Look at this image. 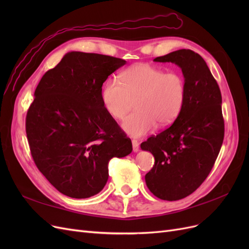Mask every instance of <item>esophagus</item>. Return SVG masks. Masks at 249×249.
I'll return each mask as SVG.
<instances>
[{
  "instance_id": "obj_1",
  "label": "esophagus",
  "mask_w": 249,
  "mask_h": 249,
  "mask_svg": "<svg viewBox=\"0 0 249 249\" xmlns=\"http://www.w3.org/2000/svg\"><path fill=\"white\" fill-rule=\"evenodd\" d=\"M132 145H133V150L135 153L139 152V143L137 140H135V139L132 140Z\"/></svg>"
}]
</instances>
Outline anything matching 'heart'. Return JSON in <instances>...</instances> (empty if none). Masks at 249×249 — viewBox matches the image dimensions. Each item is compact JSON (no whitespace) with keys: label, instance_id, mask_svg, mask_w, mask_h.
<instances>
[{"label":"heart","instance_id":"obj_1","mask_svg":"<svg viewBox=\"0 0 249 249\" xmlns=\"http://www.w3.org/2000/svg\"><path fill=\"white\" fill-rule=\"evenodd\" d=\"M122 85L108 80L102 90V103L108 114L123 119L137 99V111L127 116L123 129L133 137L152 132L157 124L167 126L179 115L186 99L185 80L150 64L139 63L122 73Z\"/></svg>","mask_w":249,"mask_h":249}]
</instances>
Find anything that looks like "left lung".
Instances as JSON below:
<instances>
[{
  "label": "left lung",
  "instance_id": "1",
  "mask_svg": "<svg viewBox=\"0 0 249 249\" xmlns=\"http://www.w3.org/2000/svg\"><path fill=\"white\" fill-rule=\"evenodd\" d=\"M154 61L180 67L186 99L175 123L141 143V149L155 157L145 183L158 198L178 200L202 184L220 152L224 137L222 97L206 61L197 53L183 49Z\"/></svg>",
  "mask_w": 249,
  "mask_h": 249
}]
</instances>
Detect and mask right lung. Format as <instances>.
<instances>
[{
    "mask_svg": "<svg viewBox=\"0 0 249 249\" xmlns=\"http://www.w3.org/2000/svg\"><path fill=\"white\" fill-rule=\"evenodd\" d=\"M125 60L70 52L43 74L26 117L37 168L62 194L87 198L106 185L113 157L132 153L131 139L108 114L102 86Z\"/></svg>",
    "mask_w": 249,
    "mask_h": 249,
    "instance_id": "obj_1",
    "label": "right lung"
}]
</instances>
